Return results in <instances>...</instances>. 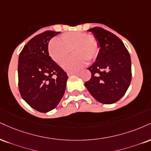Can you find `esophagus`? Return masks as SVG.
<instances>
[{
	"label": "esophagus",
	"instance_id": "34e87169",
	"mask_svg": "<svg viewBox=\"0 0 151 151\" xmlns=\"http://www.w3.org/2000/svg\"><path fill=\"white\" fill-rule=\"evenodd\" d=\"M78 74L77 72H68V76H72V75H77Z\"/></svg>",
	"mask_w": 151,
	"mask_h": 151
}]
</instances>
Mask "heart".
Segmentation results:
<instances>
[{
    "label": "heart",
    "instance_id": "1",
    "mask_svg": "<svg viewBox=\"0 0 151 151\" xmlns=\"http://www.w3.org/2000/svg\"><path fill=\"white\" fill-rule=\"evenodd\" d=\"M99 43L97 39L89 34L83 32H68L63 34L60 39H54L48 43V51L50 57L57 64H63L68 72H76L85 66L86 60L92 61L99 55Z\"/></svg>",
    "mask_w": 151,
    "mask_h": 151
}]
</instances>
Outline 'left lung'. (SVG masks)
Instances as JSON below:
<instances>
[{"label":"left lung","mask_w":151,"mask_h":151,"mask_svg":"<svg viewBox=\"0 0 151 151\" xmlns=\"http://www.w3.org/2000/svg\"><path fill=\"white\" fill-rule=\"evenodd\" d=\"M91 32L99 43L96 60L88 68L90 80L84 83L89 93L103 104L116 103L124 95L132 80V63L127 49L117 36L101 27Z\"/></svg>","instance_id":"obj_1"}]
</instances>
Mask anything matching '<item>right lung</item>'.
<instances>
[{
	"mask_svg": "<svg viewBox=\"0 0 151 151\" xmlns=\"http://www.w3.org/2000/svg\"><path fill=\"white\" fill-rule=\"evenodd\" d=\"M60 32L46 31L24 46L18 60V86L22 98L32 108L47 112L64 95L68 77L49 56V41Z\"/></svg>",
	"mask_w": 151,
	"mask_h": 151,
	"instance_id": "1",
	"label": "right lung"
}]
</instances>
